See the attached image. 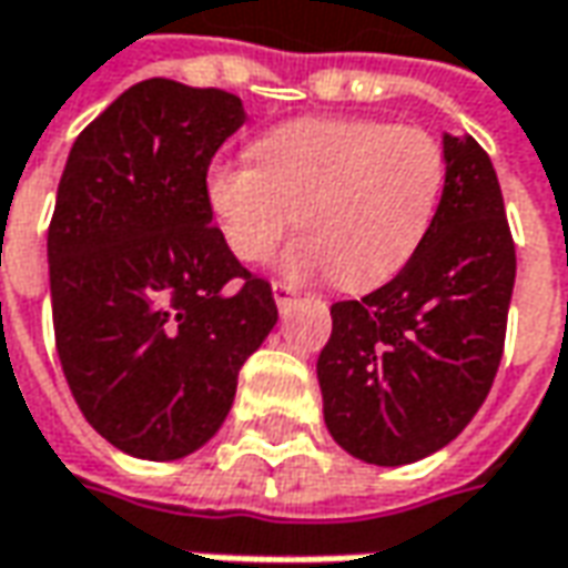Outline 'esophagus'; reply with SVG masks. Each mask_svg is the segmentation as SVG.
<instances>
[{
  "label": "esophagus",
  "mask_w": 568,
  "mask_h": 568,
  "mask_svg": "<svg viewBox=\"0 0 568 568\" xmlns=\"http://www.w3.org/2000/svg\"><path fill=\"white\" fill-rule=\"evenodd\" d=\"M272 293H275L277 310H287V306H291V300L296 296V291H293L291 284H281V281H275V284H272Z\"/></svg>",
  "instance_id": "34e87169"
}]
</instances>
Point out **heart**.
Returning a JSON list of instances; mask_svg holds the SVG:
<instances>
[{
    "mask_svg": "<svg viewBox=\"0 0 568 568\" xmlns=\"http://www.w3.org/2000/svg\"><path fill=\"white\" fill-rule=\"evenodd\" d=\"M253 162H219L205 203L224 246L246 265L272 256L293 224L303 234L281 256L296 281L331 277L368 291L397 275L432 231L447 159L416 124L372 118H303L262 133Z\"/></svg>",
    "mask_w": 568,
    "mask_h": 568,
    "instance_id": "obj_1",
    "label": "heart"
}]
</instances>
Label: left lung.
<instances>
[{"label":"left lung","instance_id":"left-lung-1","mask_svg":"<svg viewBox=\"0 0 568 568\" xmlns=\"http://www.w3.org/2000/svg\"><path fill=\"white\" fill-rule=\"evenodd\" d=\"M432 231L394 281L331 306L318 387L331 437L372 466L447 447L488 397L504 356L516 246L488 152L444 133Z\"/></svg>","mask_w":568,"mask_h":568}]
</instances>
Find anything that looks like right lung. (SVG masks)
I'll return each instance as SVG.
<instances>
[{
    "mask_svg": "<svg viewBox=\"0 0 568 568\" xmlns=\"http://www.w3.org/2000/svg\"><path fill=\"white\" fill-rule=\"evenodd\" d=\"M246 121L224 90L133 83L68 152L49 224L55 346L112 447L169 463L222 428L240 365L275 328L268 281L224 246L209 162Z\"/></svg>",
    "mask_w": 568,
    "mask_h": 568,
    "instance_id": "obj_1",
    "label": "right lung"
}]
</instances>
